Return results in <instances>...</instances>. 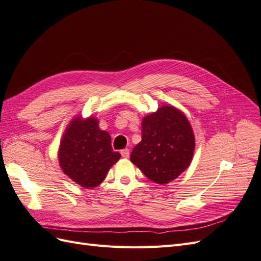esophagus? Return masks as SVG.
<instances>
[{"label": "esophagus", "instance_id": "obj_1", "mask_svg": "<svg viewBox=\"0 0 261 261\" xmlns=\"http://www.w3.org/2000/svg\"><path fill=\"white\" fill-rule=\"evenodd\" d=\"M120 153H121V156H122L123 158H128V157L130 156V152H129V149H128V148H124V149H122Z\"/></svg>", "mask_w": 261, "mask_h": 261}]
</instances>
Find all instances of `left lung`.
<instances>
[{
	"label": "left lung",
	"mask_w": 261,
	"mask_h": 261,
	"mask_svg": "<svg viewBox=\"0 0 261 261\" xmlns=\"http://www.w3.org/2000/svg\"><path fill=\"white\" fill-rule=\"evenodd\" d=\"M195 149L192 125L183 112L163 105L142 119V140L130 161L157 184H167L186 171Z\"/></svg>",
	"instance_id": "left-lung-1"
}]
</instances>
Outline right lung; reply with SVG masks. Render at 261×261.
<instances>
[{
  "mask_svg": "<svg viewBox=\"0 0 261 261\" xmlns=\"http://www.w3.org/2000/svg\"><path fill=\"white\" fill-rule=\"evenodd\" d=\"M94 116H74L67 125L58 147V163L63 172L85 189L102 183L109 169L119 161L109 133L100 130Z\"/></svg>",
  "mask_w": 261,
  "mask_h": 261,
  "instance_id": "add662e5",
  "label": "right lung"
}]
</instances>
